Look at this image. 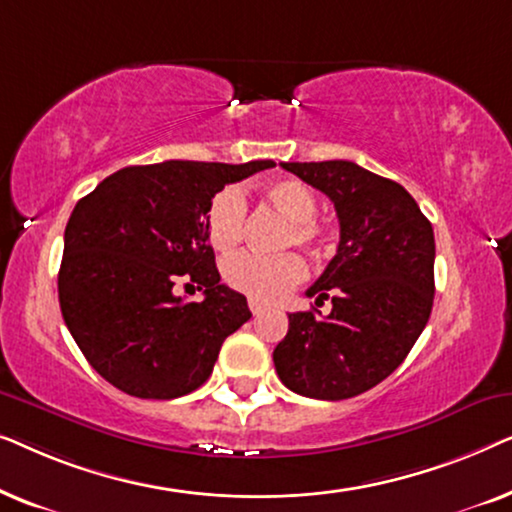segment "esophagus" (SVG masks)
<instances>
[{
    "mask_svg": "<svg viewBox=\"0 0 512 512\" xmlns=\"http://www.w3.org/2000/svg\"><path fill=\"white\" fill-rule=\"evenodd\" d=\"M263 303L261 300H256V298H249V310H251V314H254V317H258V314L263 312Z\"/></svg>",
    "mask_w": 512,
    "mask_h": 512,
    "instance_id": "34e87169",
    "label": "esophagus"
}]
</instances>
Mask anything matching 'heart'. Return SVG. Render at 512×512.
<instances>
[{
	"label": "heart",
	"mask_w": 512,
	"mask_h": 512,
	"mask_svg": "<svg viewBox=\"0 0 512 512\" xmlns=\"http://www.w3.org/2000/svg\"><path fill=\"white\" fill-rule=\"evenodd\" d=\"M265 200L279 209L286 219L284 244H298L321 254L328 237L324 223L317 221V195L300 179H277L263 188ZM247 226V200L237 186H226L209 200L205 228L207 240L216 251H233L244 237ZM223 282L244 296L272 303L284 298L307 277V265L298 254L263 256L256 251L228 256L221 268Z\"/></svg>",
	"instance_id": "1"
}]
</instances>
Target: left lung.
Instances as JSON below:
<instances>
[{"instance_id":"left-lung-1","label":"left lung","mask_w":512,"mask_h":512,"mask_svg":"<svg viewBox=\"0 0 512 512\" xmlns=\"http://www.w3.org/2000/svg\"><path fill=\"white\" fill-rule=\"evenodd\" d=\"M282 167L331 198L340 244L307 289L317 305L331 300V312L289 314L275 370L300 396H359L401 366L431 317L433 228L401 184L349 160Z\"/></svg>"}]
</instances>
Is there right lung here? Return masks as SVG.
Segmentation results:
<instances>
[{
  "mask_svg": "<svg viewBox=\"0 0 512 512\" xmlns=\"http://www.w3.org/2000/svg\"><path fill=\"white\" fill-rule=\"evenodd\" d=\"M272 165H132L76 202L58 275L60 310L109 384L167 401L207 382L223 340L251 317L247 298L221 284L205 228L209 200ZM177 281H191L206 298L177 297Z\"/></svg>",
  "mask_w": 512,
  "mask_h": 512,
  "instance_id": "obj_1",
  "label": "right lung"
}]
</instances>
